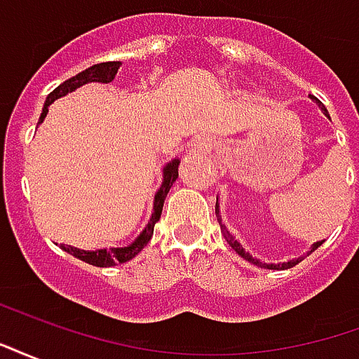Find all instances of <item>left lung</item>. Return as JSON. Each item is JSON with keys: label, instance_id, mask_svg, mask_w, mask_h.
<instances>
[{"label": "left lung", "instance_id": "left-lung-1", "mask_svg": "<svg viewBox=\"0 0 359 359\" xmlns=\"http://www.w3.org/2000/svg\"><path fill=\"white\" fill-rule=\"evenodd\" d=\"M317 103H319V107H321V109L325 111V115H329V113H327V109H325L323 103H321V102H317ZM215 213H217V221H219V225H221V219H219L217 205H215ZM221 233H223V236H225V241L229 242V246H231V248H233L234 252L238 254V256H242V257H244V259H248L250 264L257 265V267H267V269H290V267H294V265H298L302 262V257H298V259H290V262H286V264H277V265H275V264H271V265L262 264V262H257V259H254V257L250 256V254H246V250L242 248L241 244L234 241V236L231 233H229V231H226L225 225H221ZM321 244H323V242H316V244L311 246V252H316V250L319 248Z\"/></svg>", "mask_w": 359, "mask_h": 359}]
</instances>
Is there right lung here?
Wrapping results in <instances>:
<instances>
[{"label":"right lung","mask_w":359,"mask_h":359,"mask_svg":"<svg viewBox=\"0 0 359 359\" xmlns=\"http://www.w3.org/2000/svg\"><path fill=\"white\" fill-rule=\"evenodd\" d=\"M118 61H107V63H97V65L90 67L86 71H82L73 79H69L63 84H59L57 88L53 90L50 95H48V100H46V105H43L42 115H40V121H43L46 117V113H48V105L53 103L57 97L61 95L69 94V92H73L82 84H86V82H111L115 79V74H117L118 69ZM179 179V159H175L171 163L167 165L163 169V184L161 188L157 190L156 194V202H154V213H151V219H149L148 226L142 231V234L136 238V241L130 244V246H126V248H111V250H95V252H86V250H79L73 248V246H61V248L69 252L71 256L79 257L82 262H86L90 265H95V267H111V265H117V264H125L128 259H133L136 254H140L142 248L151 241V236H154V226L161 217V211H163V202L167 194H169V190H171L172 182Z\"/></svg>","instance_id":"1"}]
</instances>
